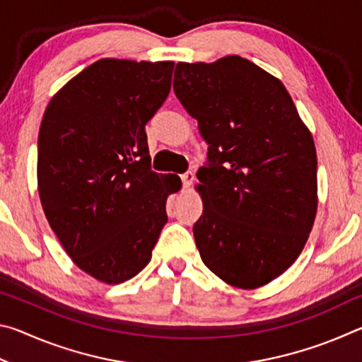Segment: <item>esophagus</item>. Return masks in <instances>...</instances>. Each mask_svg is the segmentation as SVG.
I'll use <instances>...</instances> for the list:
<instances>
[{"instance_id":"34e87169","label":"esophagus","mask_w":362,"mask_h":362,"mask_svg":"<svg viewBox=\"0 0 362 362\" xmlns=\"http://www.w3.org/2000/svg\"><path fill=\"white\" fill-rule=\"evenodd\" d=\"M180 179H182L183 187L188 188L193 183V180H194V174L193 173H185V174L180 175Z\"/></svg>"}]
</instances>
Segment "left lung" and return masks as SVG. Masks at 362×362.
I'll return each mask as SVG.
<instances>
[{
    "mask_svg": "<svg viewBox=\"0 0 362 362\" xmlns=\"http://www.w3.org/2000/svg\"><path fill=\"white\" fill-rule=\"evenodd\" d=\"M174 93L209 145L196 173L201 259L235 287L268 284L296 262L315 222L313 137L284 84L240 56L177 64Z\"/></svg>",
    "mask_w": 362,
    "mask_h": 362,
    "instance_id": "obj_1",
    "label": "left lung"
}]
</instances>
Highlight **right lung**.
Instances as JSON below:
<instances>
[{"label": "right lung", "instance_id": "add662e5", "mask_svg": "<svg viewBox=\"0 0 362 362\" xmlns=\"http://www.w3.org/2000/svg\"><path fill=\"white\" fill-rule=\"evenodd\" d=\"M174 62L102 59L52 97L38 136L46 218L76 265L119 284L151 260L177 175L156 174L145 124L170 90Z\"/></svg>", "mask_w": 362, "mask_h": 362}]
</instances>
